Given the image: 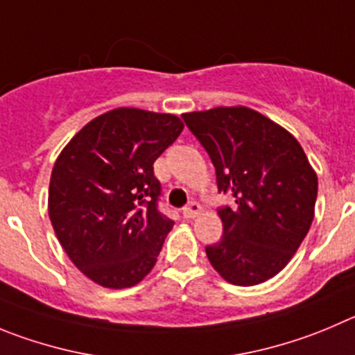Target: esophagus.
Masks as SVG:
<instances>
[{
  "label": "esophagus",
  "instance_id": "34e87169",
  "mask_svg": "<svg viewBox=\"0 0 355 355\" xmlns=\"http://www.w3.org/2000/svg\"><path fill=\"white\" fill-rule=\"evenodd\" d=\"M182 214H184L185 218H194L201 214V207L196 203V201H191V203L182 210Z\"/></svg>",
  "mask_w": 355,
  "mask_h": 355
}]
</instances>
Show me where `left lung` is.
I'll return each mask as SVG.
<instances>
[{
    "label": "left lung",
    "instance_id": "obj_1",
    "mask_svg": "<svg viewBox=\"0 0 355 355\" xmlns=\"http://www.w3.org/2000/svg\"><path fill=\"white\" fill-rule=\"evenodd\" d=\"M211 159L220 193L233 207L217 211L224 234L207 256L226 282L257 286L287 266L315 215L317 173L287 129L247 107L182 115Z\"/></svg>",
    "mask_w": 355,
    "mask_h": 355
}]
</instances>
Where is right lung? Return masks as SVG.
<instances>
[{
  "instance_id": "obj_1",
  "label": "right lung",
  "mask_w": 355,
  "mask_h": 355,
  "mask_svg": "<svg viewBox=\"0 0 355 355\" xmlns=\"http://www.w3.org/2000/svg\"><path fill=\"white\" fill-rule=\"evenodd\" d=\"M182 129L173 114L114 108L55 159L49 217L71 263L98 286L132 287L154 268L175 224L157 210L154 162Z\"/></svg>"
}]
</instances>
